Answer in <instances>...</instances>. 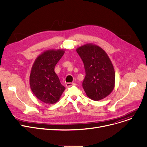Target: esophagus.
<instances>
[{"mask_svg":"<svg viewBox=\"0 0 147 147\" xmlns=\"http://www.w3.org/2000/svg\"><path fill=\"white\" fill-rule=\"evenodd\" d=\"M75 85V84H74V83H71V82H67V83L66 84V87H71V86H72V85Z\"/></svg>","mask_w":147,"mask_h":147,"instance_id":"1","label":"esophagus"}]
</instances>
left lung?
Listing matches in <instances>:
<instances>
[{"label":"left lung","mask_w":147,"mask_h":147,"mask_svg":"<svg viewBox=\"0 0 147 147\" xmlns=\"http://www.w3.org/2000/svg\"><path fill=\"white\" fill-rule=\"evenodd\" d=\"M76 51L84 65L82 87L86 94L94 101L105 98L115 85V72L109 57L101 47L92 43L79 47Z\"/></svg>","instance_id":"left-lung-1"}]
</instances>
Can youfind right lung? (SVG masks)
Wrapping results in <instances>:
<instances>
[{
	"label": "right lung",
	"instance_id": "obj_1",
	"mask_svg": "<svg viewBox=\"0 0 147 147\" xmlns=\"http://www.w3.org/2000/svg\"><path fill=\"white\" fill-rule=\"evenodd\" d=\"M65 53L63 49L47 50L34 61L30 76V85L34 96L46 104L57 102L65 87L55 72L57 63Z\"/></svg>",
	"mask_w": 147,
	"mask_h": 147
}]
</instances>
